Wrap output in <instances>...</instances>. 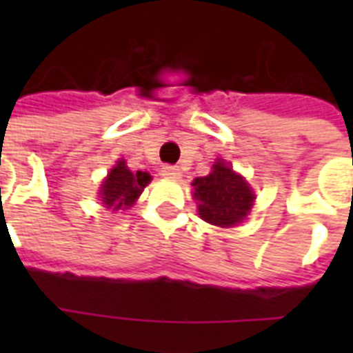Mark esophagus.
Listing matches in <instances>:
<instances>
[{
  "mask_svg": "<svg viewBox=\"0 0 353 353\" xmlns=\"http://www.w3.org/2000/svg\"><path fill=\"white\" fill-rule=\"evenodd\" d=\"M161 176L168 177V179H179L181 172H179V168H177V166L166 165V166H163V170H161Z\"/></svg>",
  "mask_w": 353,
  "mask_h": 353,
  "instance_id": "1",
  "label": "esophagus"
}]
</instances>
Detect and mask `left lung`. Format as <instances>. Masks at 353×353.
I'll return each mask as SVG.
<instances>
[{"label":"left lung","mask_w":353,"mask_h":353,"mask_svg":"<svg viewBox=\"0 0 353 353\" xmlns=\"http://www.w3.org/2000/svg\"><path fill=\"white\" fill-rule=\"evenodd\" d=\"M199 216L218 227L238 225L251 210L254 194L245 179L218 161L209 176L194 179Z\"/></svg>","instance_id":"obj_1"}]
</instances>
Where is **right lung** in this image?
Returning a JSON list of instances; mask_svg holds the SVG:
<instances>
[{"instance_id": "obj_1", "label": "right lung", "mask_w": 353, "mask_h": 353, "mask_svg": "<svg viewBox=\"0 0 353 353\" xmlns=\"http://www.w3.org/2000/svg\"><path fill=\"white\" fill-rule=\"evenodd\" d=\"M148 181L150 176L146 172L133 174L132 170H128L124 161H119V165L108 174L102 183V203L113 210H119L121 207H132L133 201L139 198V194L143 192V188L146 187Z\"/></svg>"}]
</instances>
